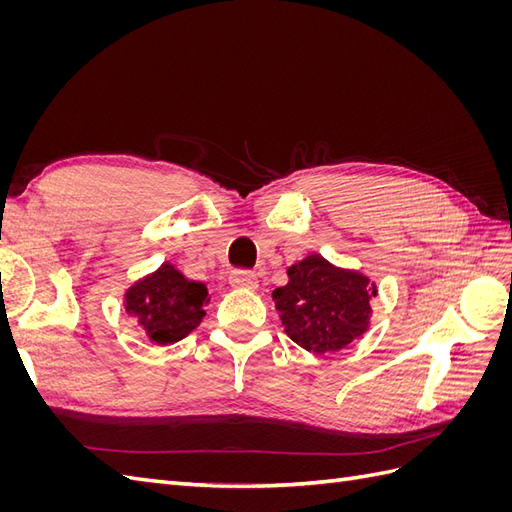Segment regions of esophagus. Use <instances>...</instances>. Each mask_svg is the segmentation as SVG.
I'll list each match as a JSON object with an SVG mask.
<instances>
[{
	"label": "esophagus",
	"mask_w": 512,
	"mask_h": 512,
	"mask_svg": "<svg viewBox=\"0 0 512 512\" xmlns=\"http://www.w3.org/2000/svg\"><path fill=\"white\" fill-rule=\"evenodd\" d=\"M230 284L235 288H258V275L254 271H247V269H235L230 273Z\"/></svg>",
	"instance_id": "obj_1"
}]
</instances>
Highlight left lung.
<instances>
[{"mask_svg": "<svg viewBox=\"0 0 512 512\" xmlns=\"http://www.w3.org/2000/svg\"><path fill=\"white\" fill-rule=\"evenodd\" d=\"M376 286L361 273L333 267L314 254L288 269V284L273 290L288 337L316 354H331L367 331Z\"/></svg>", "mask_w": 512, "mask_h": 512, "instance_id": "8db88e82", "label": "left lung"}]
</instances>
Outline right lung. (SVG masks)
Masks as SVG:
<instances>
[{
    "mask_svg": "<svg viewBox=\"0 0 512 512\" xmlns=\"http://www.w3.org/2000/svg\"><path fill=\"white\" fill-rule=\"evenodd\" d=\"M207 301V286L185 280L173 265H162L126 292L128 314L160 346L190 335L203 320Z\"/></svg>",
    "mask_w": 512,
    "mask_h": 512,
    "instance_id": "obj_1",
    "label": "right lung"
}]
</instances>
